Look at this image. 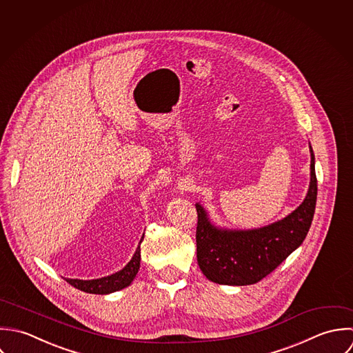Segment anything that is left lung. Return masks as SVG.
I'll return each instance as SVG.
<instances>
[{"label":"left lung","instance_id":"8db88e82","mask_svg":"<svg viewBox=\"0 0 353 353\" xmlns=\"http://www.w3.org/2000/svg\"><path fill=\"white\" fill-rule=\"evenodd\" d=\"M310 187L301 205L270 225L256 229H228L214 225L206 209L196 203V256L202 273L221 285L261 281L304 241L316 205L315 155L310 144Z\"/></svg>","mask_w":353,"mask_h":353}]
</instances>
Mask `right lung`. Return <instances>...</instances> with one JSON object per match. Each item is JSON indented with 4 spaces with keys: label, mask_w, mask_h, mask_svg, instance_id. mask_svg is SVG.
I'll return each mask as SVG.
<instances>
[{
    "label": "right lung",
    "mask_w": 353,
    "mask_h": 353,
    "mask_svg": "<svg viewBox=\"0 0 353 353\" xmlns=\"http://www.w3.org/2000/svg\"><path fill=\"white\" fill-rule=\"evenodd\" d=\"M143 237L144 234L141 236L139 245L132 259L120 272H116L110 276L97 279V280H77V279H65V280L76 289H80L85 293H94V294H109L130 286L131 282L135 280L141 268V243L143 241Z\"/></svg>",
    "instance_id": "obj_1"
}]
</instances>
